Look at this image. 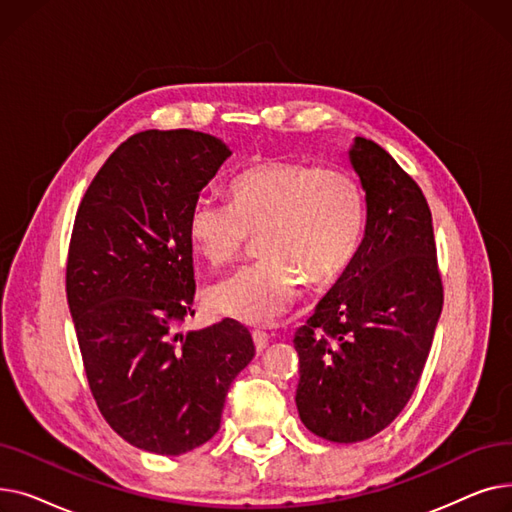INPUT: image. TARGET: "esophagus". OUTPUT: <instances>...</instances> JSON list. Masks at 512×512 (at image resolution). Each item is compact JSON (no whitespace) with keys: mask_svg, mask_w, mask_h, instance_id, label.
Masks as SVG:
<instances>
[{"mask_svg":"<svg viewBox=\"0 0 512 512\" xmlns=\"http://www.w3.org/2000/svg\"><path fill=\"white\" fill-rule=\"evenodd\" d=\"M251 336H253V344H255L257 351H263L265 344H267V334L263 330H253Z\"/></svg>","mask_w":512,"mask_h":512,"instance_id":"34e87169","label":"esophagus"}]
</instances>
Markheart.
Instances as JSON below:
<instances>
[{"instance_id": "b5f03b06", "label": "heart", "mask_w": 512, "mask_h": 512, "mask_svg": "<svg viewBox=\"0 0 512 512\" xmlns=\"http://www.w3.org/2000/svg\"><path fill=\"white\" fill-rule=\"evenodd\" d=\"M230 203L199 197L188 211V240L215 267L232 263L253 234L261 261L215 284L213 311L267 326L301 299L305 278L342 276L361 249L367 226L365 188L355 172L303 159H261L228 182Z\"/></svg>"}]
</instances>
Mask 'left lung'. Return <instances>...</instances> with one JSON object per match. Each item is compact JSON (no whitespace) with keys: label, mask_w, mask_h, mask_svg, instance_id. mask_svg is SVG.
<instances>
[{"label":"left lung","mask_w":512,"mask_h":512,"mask_svg":"<svg viewBox=\"0 0 512 512\" xmlns=\"http://www.w3.org/2000/svg\"><path fill=\"white\" fill-rule=\"evenodd\" d=\"M367 199L355 261L294 334L297 409L315 436L353 444L407 407L442 313L432 211L419 184L378 143L351 149Z\"/></svg>","instance_id":"obj_1"}]
</instances>
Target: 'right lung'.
<instances>
[{
    "label": "right lung",
    "mask_w": 512,
    "mask_h": 512,
    "mask_svg": "<svg viewBox=\"0 0 512 512\" xmlns=\"http://www.w3.org/2000/svg\"><path fill=\"white\" fill-rule=\"evenodd\" d=\"M230 157L211 134L143 130L107 157L78 205L66 294L91 394L128 444L176 456L220 429L255 346L236 319L176 334L193 315L188 211Z\"/></svg>",
    "instance_id": "right-lung-1"
}]
</instances>
